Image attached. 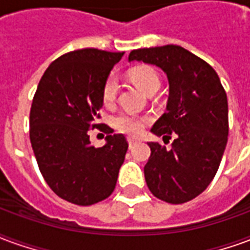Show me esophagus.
Wrapping results in <instances>:
<instances>
[{"label":"esophagus","instance_id":"1","mask_svg":"<svg viewBox=\"0 0 250 250\" xmlns=\"http://www.w3.org/2000/svg\"><path fill=\"white\" fill-rule=\"evenodd\" d=\"M136 142L138 141H136V139H134V138H128V146H130V148L134 146V145H135Z\"/></svg>","mask_w":250,"mask_h":250}]
</instances>
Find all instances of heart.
<instances>
[{
	"label": "heart",
	"mask_w": 250,
	"mask_h": 250,
	"mask_svg": "<svg viewBox=\"0 0 250 250\" xmlns=\"http://www.w3.org/2000/svg\"><path fill=\"white\" fill-rule=\"evenodd\" d=\"M131 79L135 83L138 87L141 88L145 92H150L155 88H159L161 85V80L158 73L150 66H142L138 68L131 73ZM118 79L111 75L107 77V80L103 85V92H102V98H103V103L105 105H111L114 103L116 95H118ZM114 125L122 132H125L128 135H138L141 134L145 125V119L131 112H122L118 116L114 118Z\"/></svg>",
	"instance_id": "obj_1"
}]
</instances>
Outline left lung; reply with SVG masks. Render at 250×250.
<instances>
[{"label": "left lung", "instance_id": "obj_1", "mask_svg": "<svg viewBox=\"0 0 250 250\" xmlns=\"http://www.w3.org/2000/svg\"><path fill=\"white\" fill-rule=\"evenodd\" d=\"M128 62L151 64L167 76L166 112L151 132L175 139L170 150L147 143L151 155L145 178L157 198L185 204L209 186L220 167L229 132L225 89L208 62L179 45L135 49Z\"/></svg>", "mask_w": 250, "mask_h": 250}]
</instances>
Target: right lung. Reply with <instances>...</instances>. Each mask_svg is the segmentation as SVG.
<instances>
[{"label": "right lung", "mask_w": 250, "mask_h": 250, "mask_svg": "<svg viewBox=\"0 0 250 250\" xmlns=\"http://www.w3.org/2000/svg\"><path fill=\"white\" fill-rule=\"evenodd\" d=\"M125 52L85 48L60 56L41 77L30 108V143L49 188L71 204L88 206L114 191L128 143L108 132L93 147L88 130L103 107V85Z\"/></svg>", "instance_id": "obj_1"}]
</instances>
